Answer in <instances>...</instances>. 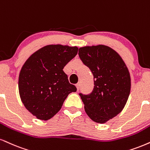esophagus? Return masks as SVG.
<instances>
[{"instance_id": "34e87169", "label": "esophagus", "mask_w": 150, "mask_h": 150, "mask_svg": "<svg viewBox=\"0 0 150 150\" xmlns=\"http://www.w3.org/2000/svg\"><path fill=\"white\" fill-rule=\"evenodd\" d=\"M76 87H77V91H79V89H80V83H77V84H76Z\"/></svg>"}]
</instances>
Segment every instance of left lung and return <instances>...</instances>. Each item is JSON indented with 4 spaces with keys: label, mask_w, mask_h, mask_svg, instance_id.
Instances as JSON below:
<instances>
[{
    "label": "left lung",
    "mask_w": 150,
    "mask_h": 150,
    "mask_svg": "<svg viewBox=\"0 0 150 150\" xmlns=\"http://www.w3.org/2000/svg\"><path fill=\"white\" fill-rule=\"evenodd\" d=\"M79 57L93 75L94 86L89 94L79 93L86 113L103 124L123 110L131 90L129 70L115 50L105 45L79 49Z\"/></svg>",
    "instance_id": "8db88e82"
}]
</instances>
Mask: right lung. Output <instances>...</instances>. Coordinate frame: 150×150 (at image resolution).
<instances>
[{"label":"right lung","instance_id":"right-lung-1","mask_svg":"<svg viewBox=\"0 0 150 150\" xmlns=\"http://www.w3.org/2000/svg\"><path fill=\"white\" fill-rule=\"evenodd\" d=\"M77 47L51 45L27 59L19 77V91L25 108L41 120H48L61 110L69 93L77 91L64 68L77 55Z\"/></svg>","mask_w":150,"mask_h":150}]
</instances>
